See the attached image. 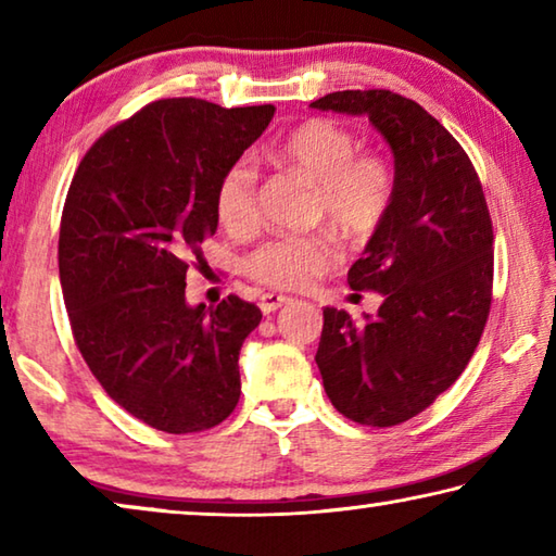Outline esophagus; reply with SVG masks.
Listing matches in <instances>:
<instances>
[{"label": "esophagus", "instance_id": "34e87169", "mask_svg": "<svg viewBox=\"0 0 556 556\" xmlns=\"http://www.w3.org/2000/svg\"><path fill=\"white\" fill-rule=\"evenodd\" d=\"M289 296H285V294H262L260 296V308L265 314H275L277 308H281V306H287L289 304Z\"/></svg>", "mask_w": 556, "mask_h": 556}]
</instances>
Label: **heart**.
Segmentation results:
<instances>
[{
    "mask_svg": "<svg viewBox=\"0 0 556 556\" xmlns=\"http://www.w3.org/2000/svg\"><path fill=\"white\" fill-rule=\"evenodd\" d=\"M351 129L331 119L301 122L267 154L281 168L304 174L318 186V215L353 238L370 235L394 201V172L388 159L357 152ZM215 215L228 232L242 235L257 225V168L240 156L215 186ZM338 262L336 242L324 232L277 235L244 260V271L260 285L301 289L324 277Z\"/></svg>",
    "mask_w": 556,
    "mask_h": 556,
    "instance_id": "heart-1",
    "label": "heart"
}]
</instances>
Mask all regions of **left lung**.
Returning a JSON list of instances; mask_svg holds the SVG:
<instances>
[{
  "label": "left lung",
  "mask_w": 556,
  "mask_h": 556,
  "mask_svg": "<svg viewBox=\"0 0 556 556\" xmlns=\"http://www.w3.org/2000/svg\"><path fill=\"white\" fill-rule=\"evenodd\" d=\"M312 108L368 117L394 156V201L348 269L351 289L378 291L382 304L363 324L326 306L316 351L343 417L394 427L446 392L481 341L493 299L491 213L464 147L414 100L341 90Z\"/></svg>",
  "instance_id": "obj_1"
}]
</instances>
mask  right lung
I'll return each mask as SVG.
<instances>
[{
    "instance_id": "add662e5",
    "label": "right lung",
    "mask_w": 556,
    "mask_h": 556,
    "mask_svg": "<svg viewBox=\"0 0 556 556\" xmlns=\"http://www.w3.org/2000/svg\"><path fill=\"white\" fill-rule=\"evenodd\" d=\"M275 105L156 100L88 149L65 195L59 271L75 345L131 417L166 434L218 427L240 400V348L262 312L186 301L218 228L215 186Z\"/></svg>"
}]
</instances>
